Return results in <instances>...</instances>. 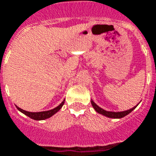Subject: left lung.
<instances>
[{
    "label": "left lung",
    "instance_id": "obj_1",
    "mask_svg": "<svg viewBox=\"0 0 156 156\" xmlns=\"http://www.w3.org/2000/svg\"><path fill=\"white\" fill-rule=\"evenodd\" d=\"M91 104L93 105L94 109L98 113H100L101 115H104V116H107V117H110V118H122V117H123V116H127L128 115L130 112H132V111H133L135 108H136V106L138 105H136L134 106L133 108L130 109V110H127V111H125V112H106V111H105L102 108H101L100 106H98L93 101H91Z\"/></svg>",
    "mask_w": 156,
    "mask_h": 156
}]
</instances>
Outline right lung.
I'll return each instance as SVG.
<instances>
[{"instance_id":"add662e5","label":"right lung","mask_w":156,"mask_h":156,"mask_svg":"<svg viewBox=\"0 0 156 156\" xmlns=\"http://www.w3.org/2000/svg\"><path fill=\"white\" fill-rule=\"evenodd\" d=\"M64 102L65 101H63L61 104L57 106V107H55V108L52 109V110H50V111H46V112H27V111H24V110H22L21 108H19V107H17V108L21 112H23L24 115L26 116H28L30 118H32L34 120H44V119H47L49 117H51V116H53L54 114H55L56 112L59 111L60 109L62 107V105H64Z\"/></svg>"}]
</instances>
